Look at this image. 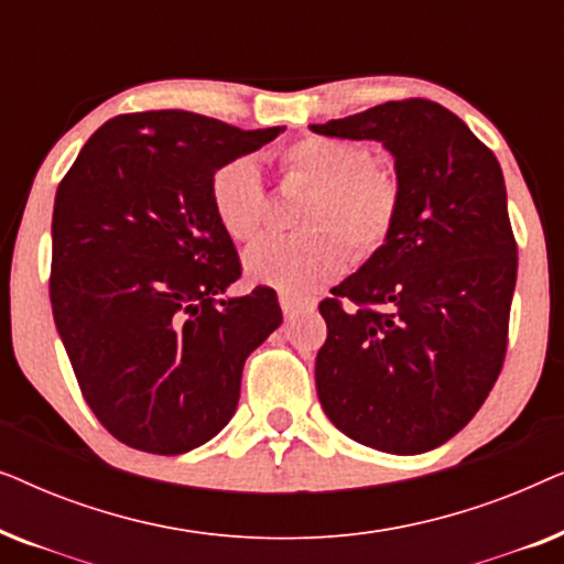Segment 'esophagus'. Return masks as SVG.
I'll list each match as a JSON object with an SVG mask.
<instances>
[{"mask_svg":"<svg viewBox=\"0 0 564 564\" xmlns=\"http://www.w3.org/2000/svg\"><path fill=\"white\" fill-rule=\"evenodd\" d=\"M280 305H282V313L284 318H295L297 313L303 311H313V300H303V297H292V295H280Z\"/></svg>","mask_w":564,"mask_h":564,"instance_id":"obj_1","label":"esophagus"}]
</instances>
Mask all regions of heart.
I'll use <instances>...</instances> for the list:
<instances>
[{
	"mask_svg": "<svg viewBox=\"0 0 564 564\" xmlns=\"http://www.w3.org/2000/svg\"><path fill=\"white\" fill-rule=\"evenodd\" d=\"M280 166L284 176L311 187L297 215L305 230L261 238L246 251L243 272L253 284L305 297L349 267V240L361 259L388 243L400 215V184L388 169L375 166L367 145L330 135L290 143ZM210 203L234 241L257 238L267 218L259 166L251 159H234L215 169Z\"/></svg>",
	"mask_w": 564,
	"mask_h": 564,
	"instance_id": "1",
	"label": "heart"
}]
</instances>
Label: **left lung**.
Listing matches in <instances>:
<instances>
[{"instance_id":"left-lung-1","label":"left lung","mask_w":564,"mask_h":564,"mask_svg":"<svg viewBox=\"0 0 564 564\" xmlns=\"http://www.w3.org/2000/svg\"><path fill=\"white\" fill-rule=\"evenodd\" d=\"M311 130L382 143L400 184L388 243L318 305L328 326L315 357L318 400L338 431L377 452L436 449L473 421L503 367L519 267L503 172L431 99Z\"/></svg>"}]
</instances>
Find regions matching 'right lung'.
<instances>
[{
    "mask_svg": "<svg viewBox=\"0 0 564 564\" xmlns=\"http://www.w3.org/2000/svg\"><path fill=\"white\" fill-rule=\"evenodd\" d=\"M284 128L205 115H118L84 143L53 205L51 305L82 395L133 449L184 454L234 419L243 361L282 323L241 276L210 176Z\"/></svg>",
    "mask_w": 564,
    "mask_h": 564,
    "instance_id": "obj_1",
    "label": "right lung"
}]
</instances>
